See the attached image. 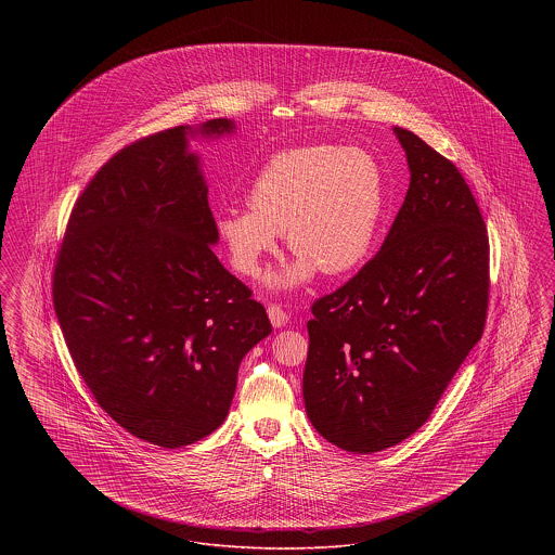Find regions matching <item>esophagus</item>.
Returning a JSON list of instances; mask_svg holds the SVG:
<instances>
[{
  "label": "esophagus",
  "mask_w": 555,
  "mask_h": 555,
  "mask_svg": "<svg viewBox=\"0 0 555 555\" xmlns=\"http://www.w3.org/2000/svg\"><path fill=\"white\" fill-rule=\"evenodd\" d=\"M266 312H268V318H270V322H272V326H274V328L285 326V324H287V320H289L287 312H285L281 306H276V304H270Z\"/></svg>",
  "instance_id": "esophagus-1"
}]
</instances>
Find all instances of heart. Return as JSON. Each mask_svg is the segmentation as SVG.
<instances>
[{
  "instance_id": "heart-1",
  "label": "heart",
  "mask_w": 555,
  "mask_h": 555,
  "mask_svg": "<svg viewBox=\"0 0 555 555\" xmlns=\"http://www.w3.org/2000/svg\"><path fill=\"white\" fill-rule=\"evenodd\" d=\"M247 208L218 211L214 227L238 274L256 276L285 233L295 260L270 276L295 289L318 270L345 276L366 264L385 214L378 159L360 147L301 145L274 154L247 191Z\"/></svg>"
}]
</instances>
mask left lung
Returning a JSON list of instances; mask_svg holds the SVG:
<instances>
[{
  "label": "left lung",
  "mask_w": 555,
  "mask_h": 555,
  "mask_svg": "<svg viewBox=\"0 0 555 555\" xmlns=\"http://www.w3.org/2000/svg\"><path fill=\"white\" fill-rule=\"evenodd\" d=\"M410 186L378 254L320 297L304 403L333 446L393 448L423 426L485 328L489 238L460 170L393 127Z\"/></svg>",
  "instance_id": "1"
}]
</instances>
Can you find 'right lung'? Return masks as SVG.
Returning <instances> with one entry per match:
<instances>
[{"mask_svg": "<svg viewBox=\"0 0 555 555\" xmlns=\"http://www.w3.org/2000/svg\"><path fill=\"white\" fill-rule=\"evenodd\" d=\"M139 139L80 193L53 268V308L85 385L131 435L195 443L224 423L241 360L270 335L264 306L216 258L202 159L189 137Z\"/></svg>", "mask_w": 555, "mask_h": 555, "instance_id": "1", "label": "right lung"}]
</instances>
